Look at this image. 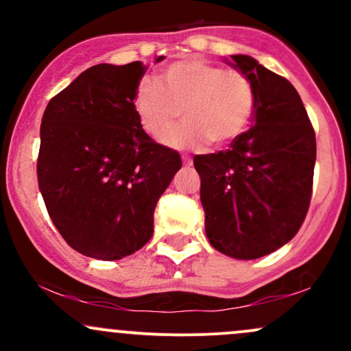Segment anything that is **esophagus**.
<instances>
[{"instance_id": "esophagus-1", "label": "esophagus", "mask_w": 351, "mask_h": 351, "mask_svg": "<svg viewBox=\"0 0 351 351\" xmlns=\"http://www.w3.org/2000/svg\"><path fill=\"white\" fill-rule=\"evenodd\" d=\"M181 158H183V163L186 165V167H189V165H193V160L189 158V156H186V155H183L181 156Z\"/></svg>"}]
</instances>
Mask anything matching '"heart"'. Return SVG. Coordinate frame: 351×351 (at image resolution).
I'll list each match as a JSON object with an SVG mask.
<instances>
[{
  "mask_svg": "<svg viewBox=\"0 0 351 351\" xmlns=\"http://www.w3.org/2000/svg\"><path fill=\"white\" fill-rule=\"evenodd\" d=\"M256 108V87L247 74L223 69L206 59L171 64L163 80L145 77L134 95V110L148 135L162 136L184 112V123L163 143L171 148L223 147L239 136Z\"/></svg>",
  "mask_w": 351,
  "mask_h": 351,
  "instance_id": "obj_1",
  "label": "heart"
}]
</instances>
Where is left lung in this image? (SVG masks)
I'll list each match as a JSON object with an SVG mask.
<instances>
[{
  "label": "left lung",
  "instance_id": "1",
  "mask_svg": "<svg viewBox=\"0 0 351 351\" xmlns=\"http://www.w3.org/2000/svg\"><path fill=\"white\" fill-rule=\"evenodd\" d=\"M256 87L254 125L228 150L196 155L209 243L234 259H257L297 234L312 198L315 132L299 92L251 56H231Z\"/></svg>",
  "mask_w": 351,
  "mask_h": 351
}]
</instances>
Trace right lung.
Segmentation results:
<instances>
[{
  "mask_svg": "<svg viewBox=\"0 0 351 351\" xmlns=\"http://www.w3.org/2000/svg\"><path fill=\"white\" fill-rule=\"evenodd\" d=\"M145 71L140 60L88 67L43 115V199L64 241L94 259H122L150 241L156 203L181 168L180 153L153 142L135 115Z\"/></svg>",
  "mask_w": 351,
  "mask_h": 351,
  "instance_id": "1",
  "label": "right lung"
}]
</instances>
